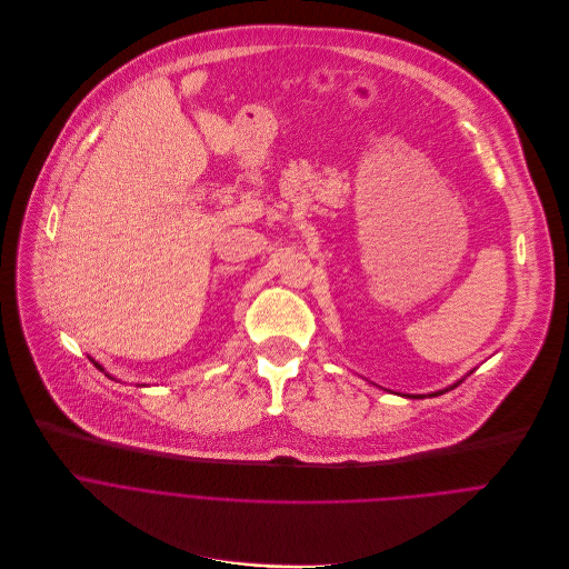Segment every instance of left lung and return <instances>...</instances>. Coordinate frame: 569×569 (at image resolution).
<instances>
[{
  "label": "left lung",
  "instance_id": "left-lung-1",
  "mask_svg": "<svg viewBox=\"0 0 569 569\" xmlns=\"http://www.w3.org/2000/svg\"><path fill=\"white\" fill-rule=\"evenodd\" d=\"M437 395H441V392H437ZM432 397H435V395H432Z\"/></svg>",
  "mask_w": 569,
  "mask_h": 569
}]
</instances>
